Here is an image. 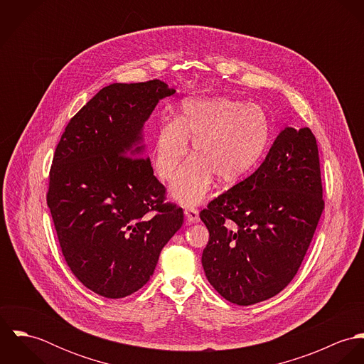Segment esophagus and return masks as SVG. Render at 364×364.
Wrapping results in <instances>:
<instances>
[{"mask_svg": "<svg viewBox=\"0 0 364 364\" xmlns=\"http://www.w3.org/2000/svg\"><path fill=\"white\" fill-rule=\"evenodd\" d=\"M185 215H186L188 223H192V224H193V223H198V221H199V211H198V208H185Z\"/></svg>", "mask_w": 364, "mask_h": 364, "instance_id": "34e87169", "label": "esophagus"}]
</instances>
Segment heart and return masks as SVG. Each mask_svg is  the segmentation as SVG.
Returning a JSON list of instances; mask_svg holds the SVG:
<instances>
[{
    "instance_id": "b5f03b06",
    "label": "heart",
    "mask_w": 364,
    "mask_h": 364,
    "mask_svg": "<svg viewBox=\"0 0 364 364\" xmlns=\"http://www.w3.org/2000/svg\"><path fill=\"white\" fill-rule=\"evenodd\" d=\"M269 136V119L258 105L224 98L189 101L176 119L158 129L153 164L161 179H171L188 153V140H193L195 156L171 188L176 200L193 206L208 195L213 175L223 182L247 175L259 161Z\"/></svg>"
}]
</instances>
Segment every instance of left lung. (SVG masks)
I'll return each instance as SVG.
<instances>
[{"mask_svg":"<svg viewBox=\"0 0 364 364\" xmlns=\"http://www.w3.org/2000/svg\"><path fill=\"white\" fill-rule=\"evenodd\" d=\"M323 208L315 136L286 127L251 176L200 211L210 284L238 306L280 293L301 266Z\"/></svg>","mask_w":364,"mask_h":364,"instance_id":"8db88e82","label":"left lung"}]
</instances>
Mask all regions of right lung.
I'll return each mask as SVG.
<instances>
[{
  "instance_id": "1",
  "label": "right lung",
  "mask_w": 364,
  "mask_h": 364,
  "mask_svg": "<svg viewBox=\"0 0 364 364\" xmlns=\"http://www.w3.org/2000/svg\"><path fill=\"white\" fill-rule=\"evenodd\" d=\"M173 94L159 80L105 87L71 117L53 156L46 198L61 254L106 299L141 289L183 223L139 144L158 101Z\"/></svg>"
}]
</instances>
